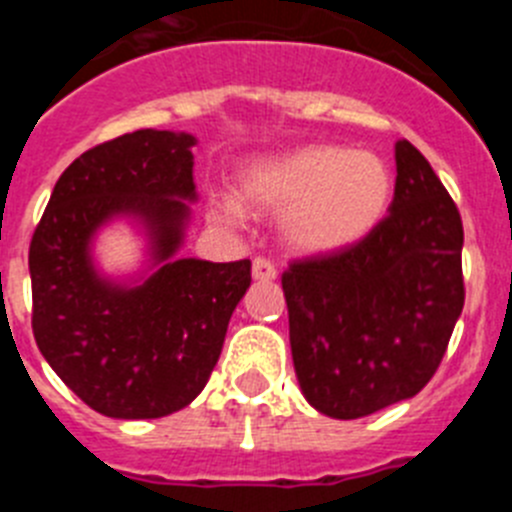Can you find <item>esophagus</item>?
Returning <instances> with one entry per match:
<instances>
[{
  "label": "esophagus",
  "instance_id": "obj_1",
  "mask_svg": "<svg viewBox=\"0 0 512 512\" xmlns=\"http://www.w3.org/2000/svg\"><path fill=\"white\" fill-rule=\"evenodd\" d=\"M251 274L256 282H274L277 279V269H274V264L266 259H256L251 266Z\"/></svg>",
  "mask_w": 512,
  "mask_h": 512
}]
</instances>
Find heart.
Returning <instances> with one entry per match:
<instances>
[{"mask_svg": "<svg viewBox=\"0 0 512 512\" xmlns=\"http://www.w3.org/2000/svg\"><path fill=\"white\" fill-rule=\"evenodd\" d=\"M395 179L382 156L310 143L253 161L241 174V202L225 197L215 217L238 223L243 208L279 217L287 251L325 259L364 243L384 220Z\"/></svg>", "mask_w": 512, "mask_h": 512, "instance_id": "heart-1", "label": "heart"}]
</instances>
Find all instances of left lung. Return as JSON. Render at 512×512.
<instances>
[{"mask_svg":"<svg viewBox=\"0 0 512 512\" xmlns=\"http://www.w3.org/2000/svg\"><path fill=\"white\" fill-rule=\"evenodd\" d=\"M395 200L364 243L284 271L300 390L336 420L372 415L423 390L464 307V230L423 153L395 143Z\"/></svg>","mask_w":512,"mask_h":512,"instance_id":"left-lung-1","label":"left lung"}]
</instances>
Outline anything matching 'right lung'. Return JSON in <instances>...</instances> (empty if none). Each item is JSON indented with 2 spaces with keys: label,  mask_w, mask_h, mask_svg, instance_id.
I'll return each mask as SVG.
<instances>
[{
  "label": "right lung",
  "mask_w": 512,
  "mask_h": 512,
  "mask_svg": "<svg viewBox=\"0 0 512 512\" xmlns=\"http://www.w3.org/2000/svg\"><path fill=\"white\" fill-rule=\"evenodd\" d=\"M197 138L135 130L63 171L30 243L33 333L43 359L89 408L117 420L164 418L205 390L251 261L179 259L192 223ZM125 222L139 266L96 259L98 235Z\"/></svg>",
  "instance_id": "right-lung-1"
}]
</instances>
